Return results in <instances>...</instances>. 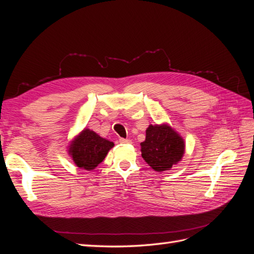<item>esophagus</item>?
<instances>
[{
  "label": "esophagus",
  "mask_w": 254,
  "mask_h": 254,
  "mask_svg": "<svg viewBox=\"0 0 254 254\" xmlns=\"http://www.w3.org/2000/svg\"><path fill=\"white\" fill-rule=\"evenodd\" d=\"M119 141H120V143H122V144H126V143H129V142H130V141L127 140V139H123V137H121V139H120Z\"/></svg>",
  "instance_id": "1"
}]
</instances>
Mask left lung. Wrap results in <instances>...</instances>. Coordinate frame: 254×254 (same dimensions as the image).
<instances>
[{"label": "left lung", "instance_id": "left-lung-1", "mask_svg": "<svg viewBox=\"0 0 254 254\" xmlns=\"http://www.w3.org/2000/svg\"><path fill=\"white\" fill-rule=\"evenodd\" d=\"M186 144L182 136L167 124L149 125L145 141L141 143L142 157L159 173L171 170L181 161Z\"/></svg>", "mask_w": 254, "mask_h": 254}]
</instances>
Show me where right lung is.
Instances as JSON below:
<instances>
[{"label": "right lung", "instance_id": "1", "mask_svg": "<svg viewBox=\"0 0 254 254\" xmlns=\"http://www.w3.org/2000/svg\"><path fill=\"white\" fill-rule=\"evenodd\" d=\"M113 146V142L84 128L71 142L67 151L76 166L86 171H92L103 162Z\"/></svg>", "mask_w": 254, "mask_h": 254}]
</instances>
